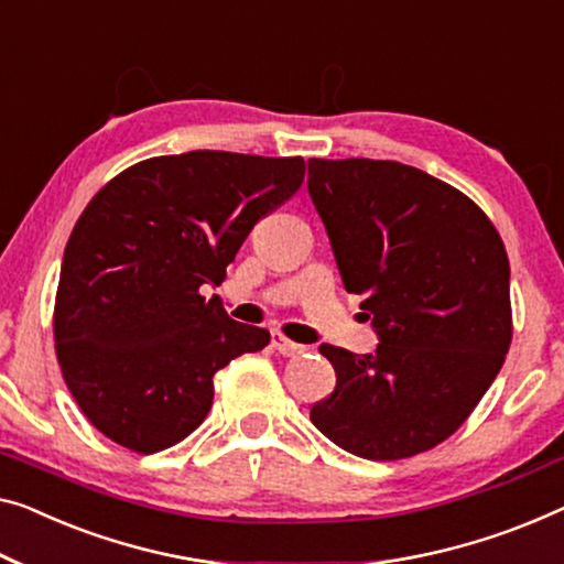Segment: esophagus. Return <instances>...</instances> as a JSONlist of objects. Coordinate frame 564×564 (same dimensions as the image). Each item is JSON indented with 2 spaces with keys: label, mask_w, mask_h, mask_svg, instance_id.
Here are the masks:
<instances>
[{
  "label": "esophagus",
  "mask_w": 564,
  "mask_h": 564,
  "mask_svg": "<svg viewBox=\"0 0 564 564\" xmlns=\"http://www.w3.org/2000/svg\"><path fill=\"white\" fill-rule=\"evenodd\" d=\"M271 347L283 357H296V355H301V351H306L304 344L291 341L289 336L281 334V332H271Z\"/></svg>",
  "instance_id": "esophagus-1"
}]
</instances>
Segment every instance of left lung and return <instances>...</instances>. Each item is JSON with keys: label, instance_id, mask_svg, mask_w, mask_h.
<instances>
[{"label": "left lung", "instance_id": "1", "mask_svg": "<svg viewBox=\"0 0 564 564\" xmlns=\"http://www.w3.org/2000/svg\"><path fill=\"white\" fill-rule=\"evenodd\" d=\"M308 195L344 289L380 344H322L334 392L311 423L339 448L398 460L451 438L497 380L511 344L509 258L464 192L400 162L308 159Z\"/></svg>", "mask_w": 564, "mask_h": 564}]
</instances>
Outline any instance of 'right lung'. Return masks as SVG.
Here are the masks:
<instances>
[{
    "label": "right lung",
    "instance_id": "1",
    "mask_svg": "<svg viewBox=\"0 0 564 564\" xmlns=\"http://www.w3.org/2000/svg\"><path fill=\"white\" fill-rule=\"evenodd\" d=\"M301 156L187 151L151 156L100 187L65 246L55 355L106 438L156 453L199 427L213 377L271 341L225 314L220 285L258 220L304 184Z\"/></svg>",
    "mask_w": 564,
    "mask_h": 564
}]
</instances>
